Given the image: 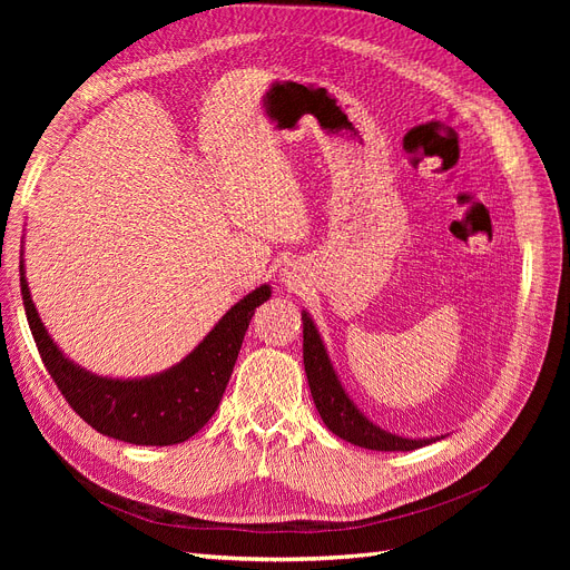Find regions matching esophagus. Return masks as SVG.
<instances>
[{"instance_id":"34e87169","label":"esophagus","mask_w":570,"mask_h":570,"mask_svg":"<svg viewBox=\"0 0 570 570\" xmlns=\"http://www.w3.org/2000/svg\"><path fill=\"white\" fill-rule=\"evenodd\" d=\"M286 284H288V286H293V284H295V282H293V277H286Z\"/></svg>"}]
</instances>
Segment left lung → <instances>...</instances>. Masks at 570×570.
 Returning <instances> with one entry per match:
<instances>
[{
  "label": "left lung",
  "mask_w": 570,
  "mask_h": 570,
  "mask_svg": "<svg viewBox=\"0 0 570 570\" xmlns=\"http://www.w3.org/2000/svg\"><path fill=\"white\" fill-rule=\"evenodd\" d=\"M303 357L305 372L309 381V391L314 404L323 417L325 428L340 439L367 448V451H415L436 439H404L397 434L385 432L370 423L367 417L357 411V406L348 400L342 387L331 357L325 353V346L318 337V331L307 312H303Z\"/></svg>",
  "instance_id": "left-lung-1"
}]
</instances>
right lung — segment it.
Listing matches in <instances>:
<instances>
[{
  "label": "right lung",
  "mask_w": 570,
  "mask_h": 570,
  "mask_svg": "<svg viewBox=\"0 0 570 570\" xmlns=\"http://www.w3.org/2000/svg\"><path fill=\"white\" fill-rule=\"evenodd\" d=\"M22 305L41 361L69 406L97 432L136 445L191 439L217 411L254 309L269 297L263 284L233 305L207 337L175 367L147 379H106L73 365L50 340L29 297L20 265Z\"/></svg>",
  "instance_id": "right-lung-1"
}]
</instances>
